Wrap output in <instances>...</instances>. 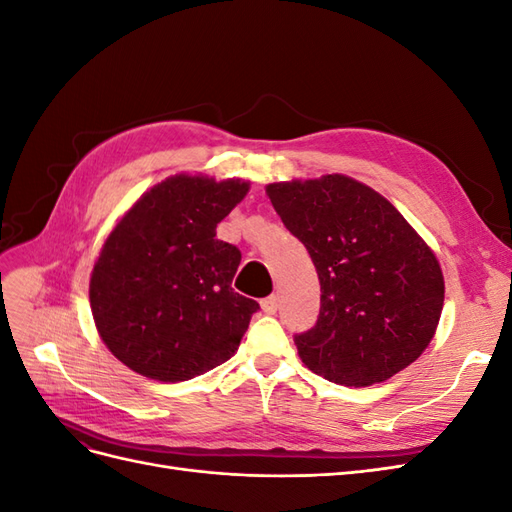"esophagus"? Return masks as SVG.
I'll use <instances>...</instances> for the list:
<instances>
[{"label":"esophagus","mask_w":512,"mask_h":512,"mask_svg":"<svg viewBox=\"0 0 512 512\" xmlns=\"http://www.w3.org/2000/svg\"><path fill=\"white\" fill-rule=\"evenodd\" d=\"M260 305H262V312L271 316V314H275V312H277V297H275V294H271V297L262 299V301H260Z\"/></svg>","instance_id":"34e87169"}]
</instances>
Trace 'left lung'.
<instances>
[{
	"label": "left lung",
	"mask_w": 512,
	"mask_h": 512,
	"mask_svg": "<svg viewBox=\"0 0 512 512\" xmlns=\"http://www.w3.org/2000/svg\"><path fill=\"white\" fill-rule=\"evenodd\" d=\"M284 226L312 256L320 314L294 335L301 361L344 386H371L414 363L444 305L431 247L389 200L346 175L267 185Z\"/></svg>",
	"instance_id": "obj_1"
}]
</instances>
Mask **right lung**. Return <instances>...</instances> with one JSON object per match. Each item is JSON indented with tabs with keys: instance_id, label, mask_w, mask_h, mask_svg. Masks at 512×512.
Masks as SVG:
<instances>
[{
	"instance_id": "add662e5",
	"label": "right lung",
	"mask_w": 512,
	"mask_h": 512,
	"mask_svg": "<svg viewBox=\"0 0 512 512\" xmlns=\"http://www.w3.org/2000/svg\"><path fill=\"white\" fill-rule=\"evenodd\" d=\"M250 183L175 175L153 185L106 237L89 303L106 348L136 374L181 382L237 352L260 305L232 290L241 262L215 228Z\"/></svg>"
}]
</instances>
